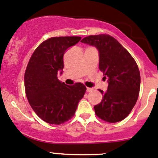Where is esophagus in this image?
I'll return each instance as SVG.
<instances>
[{
	"label": "esophagus",
	"mask_w": 158,
	"mask_h": 158,
	"mask_svg": "<svg viewBox=\"0 0 158 158\" xmlns=\"http://www.w3.org/2000/svg\"><path fill=\"white\" fill-rule=\"evenodd\" d=\"M86 91L87 92H92V91H93V88H89V87H87Z\"/></svg>",
	"instance_id": "1"
}]
</instances>
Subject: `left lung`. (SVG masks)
<instances>
[{
  "mask_svg": "<svg viewBox=\"0 0 158 158\" xmlns=\"http://www.w3.org/2000/svg\"><path fill=\"white\" fill-rule=\"evenodd\" d=\"M81 42L97 48L99 70L108 78L106 93L99 89L102 99L94 110L96 116L108 123L127 117L135 106L140 87L138 66L129 52L110 35H89Z\"/></svg>",
  "mask_w": 158,
  "mask_h": 158,
  "instance_id": "left-lung-1",
  "label": "left lung"
}]
</instances>
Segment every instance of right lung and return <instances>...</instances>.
<instances>
[{"label": "right lung", "instance_id": "add662e5", "mask_svg": "<svg viewBox=\"0 0 158 158\" xmlns=\"http://www.w3.org/2000/svg\"><path fill=\"white\" fill-rule=\"evenodd\" d=\"M80 40L79 36L48 38L34 51L27 63L24 73L26 96L35 113L46 123L59 125L71 120L86 91L81 82L67 85L57 76L64 68L66 49Z\"/></svg>", "mask_w": 158, "mask_h": 158}]
</instances>
